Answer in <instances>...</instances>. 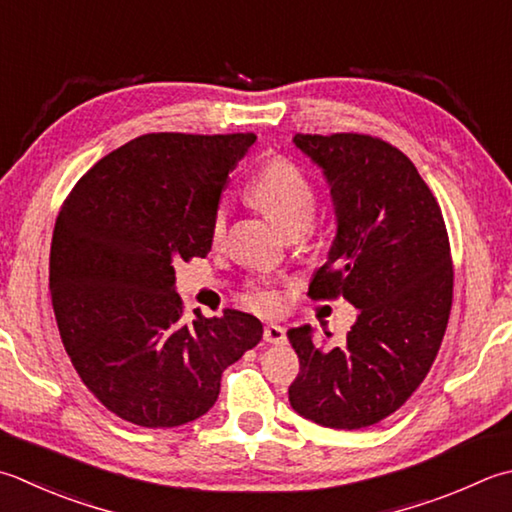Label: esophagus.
Listing matches in <instances>:
<instances>
[{"label":"esophagus","mask_w":512,"mask_h":512,"mask_svg":"<svg viewBox=\"0 0 512 512\" xmlns=\"http://www.w3.org/2000/svg\"><path fill=\"white\" fill-rule=\"evenodd\" d=\"M264 339H266L268 344H284V339H286L284 326H279V324H266V326H264Z\"/></svg>","instance_id":"1"}]
</instances>
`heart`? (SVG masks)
<instances>
[{
    "label": "heart",
    "mask_w": 512,
    "mask_h": 512,
    "mask_svg": "<svg viewBox=\"0 0 512 512\" xmlns=\"http://www.w3.org/2000/svg\"><path fill=\"white\" fill-rule=\"evenodd\" d=\"M248 199L259 210L275 217L290 233L308 228L317 210V188L313 179L306 175L290 159H273L257 175L250 179ZM228 230V208L219 204L210 217V242L219 246L224 242ZM246 302L255 308H273L279 302V295L268 284H250L244 295Z\"/></svg>",
    "instance_id": "b5f03b06"
}]
</instances>
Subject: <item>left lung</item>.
Here are the masks:
<instances>
[{
	"label": "left lung",
	"mask_w": 512,
	"mask_h": 512,
	"mask_svg": "<svg viewBox=\"0 0 512 512\" xmlns=\"http://www.w3.org/2000/svg\"><path fill=\"white\" fill-rule=\"evenodd\" d=\"M324 168L337 237L308 295L359 308L342 342L288 330L299 373L288 399L326 428H364L402 408L442 346L453 306V259L442 208L415 164L364 133L295 135Z\"/></svg>",
	"instance_id": "8db88e82"
}]
</instances>
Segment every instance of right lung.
Instances as JSON below:
<instances>
[{
	"label": "right lung",
	"mask_w": 512,
	"mask_h": 512,
	"mask_svg": "<svg viewBox=\"0 0 512 512\" xmlns=\"http://www.w3.org/2000/svg\"><path fill=\"white\" fill-rule=\"evenodd\" d=\"M255 133H150L88 170L59 208L50 297L84 386L110 413L173 428L217 402L222 373L262 339L226 308L184 324L175 266L206 257L210 217Z\"/></svg>",
	"instance_id": "obj_1"
}]
</instances>
